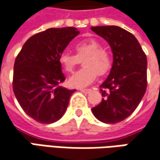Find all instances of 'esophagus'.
<instances>
[{"label":"esophagus","instance_id":"34e87169","mask_svg":"<svg viewBox=\"0 0 160 160\" xmlns=\"http://www.w3.org/2000/svg\"><path fill=\"white\" fill-rule=\"evenodd\" d=\"M80 91L81 92H83V93H89L90 91H91V89H89V88H80Z\"/></svg>","mask_w":160,"mask_h":160}]
</instances>
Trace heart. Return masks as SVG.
Masks as SVG:
<instances>
[{
  "label": "heart",
  "mask_w": 160,
  "mask_h": 160,
  "mask_svg": "<svg viewBox=\"0 0 160 160\" xmlns=\"http://www.w3.org/2000/svg\"><path fill=\"white\" fill-rule=\"evenodd\" d=\"M77 54L63 52L61 53L59 62L63 70L72 72L80 63V60L85 59L83 62L84 69L74 73L68 80V85L72 88H81L88 87L96 80L97 75H104L108 72L112 65V58L108 51L103 48V45L95 39H84L75 45Z\"/></svg>",
  "instance_id": "obj_1"
}]
</instances>
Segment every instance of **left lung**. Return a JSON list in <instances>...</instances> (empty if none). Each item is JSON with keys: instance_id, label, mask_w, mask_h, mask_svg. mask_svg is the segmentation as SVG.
<instances>
[{"instance_id": "1", "label": "left lung", "mask_w": 160, "mask_h": 160, "mask_svg": "<svg viewBox=\"0 0 160 160\" xmlns=\"http://www.w3.org/2000/svg\"><path fill=\"white\" fill-rule=\"evenodd\" d=\"M108 42L113 65L100 88L103 99L92 113L105 123L124 120L138 107L147 88V57L136 38L117 26L91 27Z\"/></svg>"}]
</instances>
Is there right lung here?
Listing matches in <instances>:
<instances>
[{
	"mask_svg": "<svg viewBox=\"0 0 160 160\" xmlns=\"http://www.w3.org/2000/svg\"><path fill=\"white\" fill-rule=\"evenodd\" d=\"M79 34L72 27L48 28L28 39L15 60V97L25 113L38 122L58 121L75 92L60 86L65 77L59 57Z\"/></svg>",
	"mask_w": 160,
	"mask_h": 160,
	"instance_id": "obj_1",
	"label": "right lung"
}]
</instances>
